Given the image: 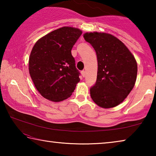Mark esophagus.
Instances as JSON below:
<instances>
[{
	"label": "esophagus",
	"instance_id": "esophagus-1",
	"mask_svg": "<svg viewBox=\"0 0 156 156\" xmlns=\"http://www.w3.org/2000/svg\"><path fill=\"white\" fill-rule=\"evenodd\" d=\"M81 74H82V76H83V77H84V76H85V75H86V72H84V71H82Z\"/></svg>",
	"mask_w": 156,
	"mask_h": 156
}]
</instances>
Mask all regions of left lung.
Segmentation results:
<instances>
[{"label":"left lung","mask_w":156,"mask_h":156,"mask_svg":"<svg viewBox=\"0 0 156 156\" xmlns=\"http://www.w3.org/2000/svg\"><path fill=\"white\" fill-rule=\"evenodd\" d=\"M87 42L96 51L97 80L90 89L93 101L109 109L125 100L135 85L138 66L135 57L122 41L110 34L87 32Z\"/></svg>","instance_id":"1"}]
</instances>
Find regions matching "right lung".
<instances>
[{
  "instance_id": "right-lung-1",
  "label": "right lung",
  "mask_w": 156,
  "mask_h": 156,
  "mask_svg": "<svg viewBox=\"0 0 156 156\" xmlns=\"http://www.w3.org/2000/svg\"><path fill=\"white\" fill-rule=\"evenodd\" d=\"M81 34L78 28L62 27L43 36L34 45L29 72L44 98L56 102L66 100L80 82L71 51Z\"/></svg>"
}]
</instances>
